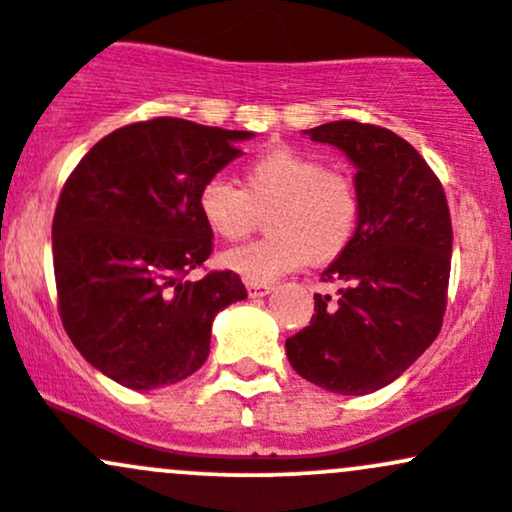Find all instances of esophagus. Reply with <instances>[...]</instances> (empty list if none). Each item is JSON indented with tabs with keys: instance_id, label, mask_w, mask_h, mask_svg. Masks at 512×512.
<instances>
[{
	"instance_id": "1",
	"label": "esophagus",
	"mask_w": 512,
	"mask_h": 512,
	"mask_svg": "<svg viewBox=\"0 0 512 512\" xmlns=\"http://www.w3.org/2000/svg\"><path fill=\"white\" fill-rule=\"evenodd\" d=\"M246 291H249L251 298H261V295H268L273 291L271 283H246Z\"/></svg>"
}]
</instances>
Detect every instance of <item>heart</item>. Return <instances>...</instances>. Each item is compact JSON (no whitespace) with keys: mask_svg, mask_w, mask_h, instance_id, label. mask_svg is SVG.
<instances>
[{"mask_svg":"<svg viewBox=\"0 0 512 512\" xmlns=\"http://www.w3.org/2000/svg\"><path fill=\"white\" fill-rule=\"evenodd\" d=\"M197 209L224 241L246 239L266 214L268 234L226 251L221 263L244 281L271 283L308 261L323 266L345 254L360 229L362 194L350 172L278 145L246 162L241 187L224 177L204 179Z\"/></svg>","mask_w":512,"mask_h":512,"instance_id":"b5f03b06","label":"heart"}]
</instances>
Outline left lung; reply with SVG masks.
<instances>
[{
	"mask_svg": "<svg viewBox=\"0 0 512 512\" xmlns=\"http://www.w3.org/2000/svg\"><path fill=\"white\" fill-rule=\"evenodd\" d=\"M357 167L362 221L355 241L323 271L337 295L315 293L308 328L286 340L288 362L335 394L387 387L436 340L451 273V214L424 157L379 125L335 120L305 130Z\"/></svg>",
	"mask_w": 512,
	"mask_h": 512,
	"instance_id": "1",
	"label": "left lung"
}]
</instances>
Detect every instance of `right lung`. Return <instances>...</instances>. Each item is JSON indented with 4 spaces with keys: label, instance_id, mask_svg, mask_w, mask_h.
<instances>
[{
    "label": "right lung",
    "instance_id": "obj_1",
    "mask_svg": "<svg viewBox=\"0 0 512 512\" xmlns=\"http://www.w3.org/2000/svg\"><path fill=\"white\" fill-rule=\"evenodd\" d=\"M254 133L152 118L113 130L61 189L51 226L59 315L76 350L130 389L175 384L204 365L212 320L246 298L239 273L209 271L204 179Z\"/></svg>",
    "mask_w": 512,
    "mask_h": 512
}]
</instances>
